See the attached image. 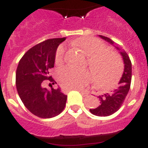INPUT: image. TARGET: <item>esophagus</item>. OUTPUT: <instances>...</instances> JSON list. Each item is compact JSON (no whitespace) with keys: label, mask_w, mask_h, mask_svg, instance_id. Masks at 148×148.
Masks as SVG:
<instances>
[{"label":"esophagus","mask_w":148,"mask_h":148,"mask_svg":"<svg viewBox=\"0 0 148 148\" xmlns=\"http://www.w3.org/2000/svg\"><path fill=\"white\" fill-rule=\"evenodd\" d=\"M74 90H77V91H79V92H81V94H83V95H88V93L85 92V91H84V90H81V89H74Z\"/></svg>","instance_id":"1"}]
</instances>
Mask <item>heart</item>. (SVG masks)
Masks as SVG:
<instances>
[{"label": "heart", "mask_w": 148, "mask_h": 148, "mask_svg": "<svg viewBox=\"0 0 148 148\" xmlns=\"http://www.w3.org/2000/svg\"><path fill=\"white\" fill-rule=\"evenodd\" d=\"M72 44L88 56V64L92 72L95 83L99 88H105L114 84L119 75L121 61L114 51H108L103 41L93 37H84ZM65 47H58L55 53V62L61 64L64 60ZM58 78L63 88L68 90L81 89L91 80L88 70L65 67L59 70Z\"/></svg>", "instance_id": "b5f03b06"}]
</instances>
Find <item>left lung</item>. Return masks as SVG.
I'll return each instance as SVG.
<instances>
[{"label":"left lung","instance_id":"8db88e82","mask_svg":"<svg viewBox=\"0 0 148 148\" xmlns=\"http://www.w3.org/2000/svg\"><path fill=\"white\" fill-rule=\"evenodd\" d=\"M99 36L106 41L110 43L111 45L114 44V41L110 40V38L102 35ZM116 47L117 49L120 50L119 47ZM120 53L124 60V71L121 81H119V86L110 92L99 95V106L96 108L90 109V113L93 114L100 117H106L113 114L121 108L130 90L131 82V61L125 51H121Z\"/></svg>","mask_w":148,"mask_h":148}]
</instances>
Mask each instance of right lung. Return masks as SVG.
<instances>
[{
  "label": "right lung",
  "instance_id": "right-lung-1",
  "mask_svg": "<svg viewBox=\"0 0 148 148\" xmlns=\"http://www.w3.org/2000/svg\"><path fill=\"white\" fill-rule=\"evenodd\" d=\"M66 38L48 39L34 46L20 60L16 71V87L21 100L27 109L35 116L51 118L64 109L67 95L58 89L48 90L42 87L45 81H55L49 71L54 66L58 45Z\"/></svg>",
  "mask_w": 148,
  "mask_h": 148
}]
</instances>
